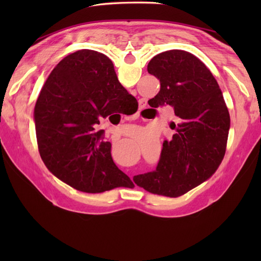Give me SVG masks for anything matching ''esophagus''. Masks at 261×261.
<instances>
[{"label":"esophagus","mask_w":261,"mask_h":261,"mask_svg":"<svg viewBox=\"0 0 261 261\" xmlns=\"http://www.w3.org/2000/svg\"><path fill=\"white\" fill-rule=\"evenodd\" d=\"M140 106H141V107H145V106H146V101H141Z\"/></svg>","instance_id":"esophagus-1"}]
</instances>
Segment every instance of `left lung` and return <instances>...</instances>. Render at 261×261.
Masks as SVG:
<instances>
[{
  "label": "left lung",
  "instance_id": "left-lung-1",
  "mask_svg": "<svg viewBox=\"0 0 261 261\" xmlns=\"http://www.w3.org/2000/svg\"><path fill=\"white\" fill-rule=\"evenodd\" d=\"M148 73L160 81L150 107L171 106L176 133L165 140L154 172L134 176L147 192L179 197L215 174L226 149L230 114L222 91L208 67L192 53L170 50L155 55Z\"/></svg>",
  "mask_w": 261,
  "mask_h": 261
}]
</instances>
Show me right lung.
<instances>
[{"label":"right lung","mask_w":261,"mask_h":261,"mask_svg":"<svg viewBox=\"0 0 261 261\" xmlns=\"http://www.w3.org/2000/svg\"><path fill=\"white\" fill-rule=\"evenodd\" d=\"M134 100L107 55L85 49L65 57L46 78L34 111L45 167L84 193L133 188L130 178L113 162L111 143L103 140V130L97 132L96 125L122 113Z\"/></svg>","instance_id":"right-lung-1"}]
</instances>
